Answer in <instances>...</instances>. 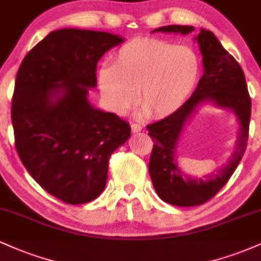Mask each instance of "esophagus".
<instances>
[{
    "instance_id": "esophagus-1",
    "label": "esophagus",
    "mask_w": 261,
    "mask_h": 261,
    "mask_svg": "<svg viewBox=\"0 0 261 261\" xmlns=\"http://www.w3.org/2000/svg\"><path fill=\"white\" fill-rule=\"evenodd\" d=\"M142 125L141 124H133L131 125V130H133V133H140L141 130H142Z\"/></svg>"
}]
</instances>
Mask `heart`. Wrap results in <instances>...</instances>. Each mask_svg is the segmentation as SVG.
<instances>
[{
  "instance_id": "obj_1",
  "label": "heart",
  "mask_w": 261,
  "mask_h": 261,
  "mask_svg": "<svg viewBox=\"0 0 261 261\" xmlns=\"http://www.w3.org/2000/svg\"><path fill=\"white\" fill-rule=\"evenodd\" d=\"M199 58L191 47L154 38L136 39L121 47L113 67L98 73L100 94L116 114H125L137 101L153 118L178 112L199 79Z\"/></svg>"
}]
</instances>
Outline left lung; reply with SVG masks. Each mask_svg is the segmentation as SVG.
Instances as JSON below:
<instances>
[{
  "instance_id": "8db88e82",
  "label": "left lung",
  "mask_w": 261,
  "mask_h": 261,
  "mask_svg": "<svg viewBox=\"0 0 261 261\" xmlns=\"http://www.w3.org/2000/svg\"><path fill=\"white\" fill-rule=\"evenodd\" d=\"M194 29L191 25H166L153 32L187 35ZM195 40L199 44L203 64V74L196 89L178 112L147 126L148 135L154 142L148 172L155 193L163 201L182 207L202 205L227 184L247 148L251 112L244 72L236 59L221 45L212 32L201 29ZM206 101L232 110L239 120L240 135L229 163L219 170L217 175L196 179L184 175L178 168L175 149L188 118L200 103Z\"/></svg>"
}]
</instances>
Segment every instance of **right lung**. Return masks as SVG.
<instances>
[{"mask_svg": "<svg viewBox=\"0 0 261 261\" xmlns=\"http://www.w3.org/2000/svg\"><path fill=\"white\" fill-rule=\"evenodd\" d=\"M124 39L107 32L59 29L25 55L18 70L12 124L23 166L66 203L94 200L107 185L110 155L131 127L89 103L97 64Z\"/></svg>", "mask_w": 261, "mask_h": 261, "instance_id": "obj_1", "label": "right lung"}]
</instances>
